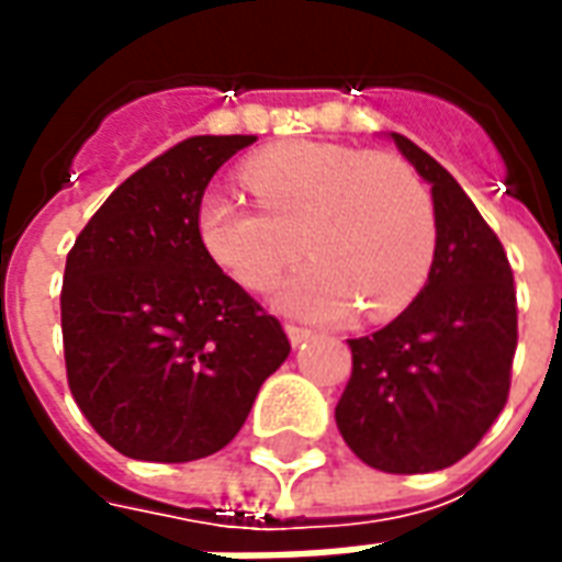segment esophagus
<instances>
[{"label":"esophagus","instance_id":"esophagus-1","mask_svg":"<svg viewBox=\"0 0 562 562\" xmlns=\"http://www.w3.org/2000/svg\"><path fill=\"white\" fill-rule=\"evenodd\" d=\"M285 334H289V342H292V346H301V342H306L313 337V330L297 328V325H285Z\"/></svg>","mask_w":562,"mask_h":562}]
</instances>
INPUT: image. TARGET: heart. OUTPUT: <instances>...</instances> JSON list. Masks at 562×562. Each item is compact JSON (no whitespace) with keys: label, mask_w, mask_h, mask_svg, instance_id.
Here are the masks:
<instances>
[{"label":"heart","mask_w":562,"mask_h":562,"mask_svg":"<svg viewBox=\"0 0 562 562\" xmlns=\"http://www.w3.org/2000/svg\"><path fill=\"white\" fill-rule=\"evenodd\" d=\"M261 207L210 189L195 207L198 244L246 292H265L301 252L316 256L273 304L316 322L389 318L422 292L436 252L434 198L394 153L292 140L244 161Z\"/></svg>","instance_id":"obj_1"}]
</instances>
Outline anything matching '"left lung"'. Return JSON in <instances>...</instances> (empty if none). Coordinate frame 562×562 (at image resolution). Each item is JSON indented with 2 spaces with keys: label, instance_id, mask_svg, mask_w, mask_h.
I'll return each instance as SVG.
<instances>
[{
  "label": "left lung",
  "instance_id": "left-lung-1",
  "mask_svg": "<svg viewBox=\"0 0 562 562\" xmlns=\"http://www.w3.org/2000/svg\"><path fill=\"white\" fill-rule=\"evenodd\" d=\"M391 140L430 183L434 265L401 316L349 340L352 379L334 415L367 467L415 475L467 458L503 413L518 304L506 249L458 180L409 138Z\"/></svg>",
  "mask_w": 562,
  "mask_h": 562
}]
</instances>
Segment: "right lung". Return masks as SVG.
I'll return each mask as SVG.
<instances>
[{
  "instance_id": "right-lung-1",
  "label": "right lung",
  "mask_w": 562,
  "mask_h": 562,
  "mask_svg": "<svg viewBox=\"0 0 562 562\" xmlns=\"http://www.w3.org/2000/svg\"><path fill=\"white\" fill-rule=\"evenodd\" d=\"M252 140L198 135L161 153L116 186L66 258L68 389L126 458L186 463L225 448L292 352L198 244V201Z\"/></svg>"
}]
</instances>
